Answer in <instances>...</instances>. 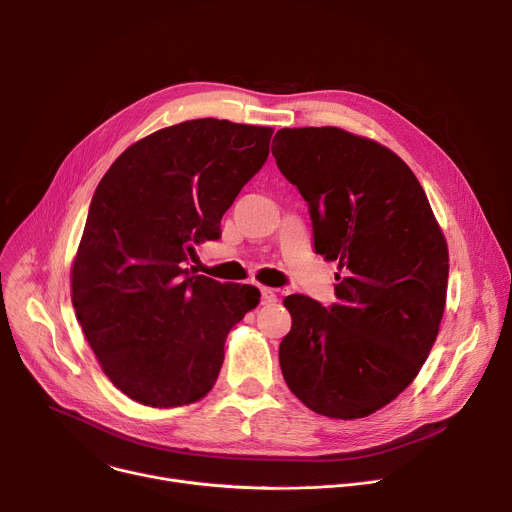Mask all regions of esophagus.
I'll use <instances>...</instances> for the list:
<instances>
[{
    "label": "esophagus",
    "mask_w": 512,
    "mask_h": 512,
    "mask_svg": "<svg viewBox=\"0 0 512 512\" xmlns=\"http://www.w3.org/2000/svg\"><path fill=\"white\" fill-rule=\"evenodd\" d=\"M259 291H261V304L263 306H269V304L277 302V294L271 287H259Z\"/></svg>",
    "instance_id": "34e87169"
}]
</instances>
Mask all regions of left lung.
Listing matches in <instances>:
<instances>
[{
	"label": "left lung",
	"mask_w": 512,
	"mask_h": 512,
	"mask_svg": "<svg viewBox=\"0 0 512 512\" xmlns=\"http://www.w3.org/2000/svg\"><path fill=\"white\" fill-rule=\"evenodd\" d=\"M271 152L308 202L316 253L340 267L332 306L283 300V379L320 415L367 417L409 387L435 342L446 239L415 174L377 141L338 127L279 129Z\"/></svg>",
	"instance_id": "obj_1"
}]
</instances>
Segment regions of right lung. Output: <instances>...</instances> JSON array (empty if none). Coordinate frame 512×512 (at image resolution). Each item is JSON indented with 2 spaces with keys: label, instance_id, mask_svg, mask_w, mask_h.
<instances>
[{
  "label": "right lung",
  "instance_id": "1",
  "mask_svg": "<svg viewBox=\"0 0 512 512\" xmlns=\"http://www.w3.org/2000/svg\"><path fill=\"white\" fill-rule=\"evenodd\" d=\"M271 127L194 119L127 148L99 182L72 265V306L105 375L127 397L176 407L204 397L231 328L259 289L188 269L269 156Z\"/></svg>",
  "mask_w": 512,
  "mask_h": 512
}]
</instances>
